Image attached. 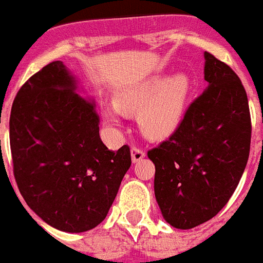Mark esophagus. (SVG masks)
<instances>
[{
	"label": "esophagus",
	"mask_w": 263,
	"mask_h": 263,
	"mask_svg": "<svg viewBox=\"0 0 263 263\" xmlns=\"http://www.w3.org/2000/svg\"><path fill=\"white\" fill-rule=\"evenodd\" d=\"M144 157H146V153L139 147H132L131 150V158H132V162L135 164V162H139L140 160H143Z\"/></svg>",
	"instance_id": "esophagus-1"
}]
</instances>
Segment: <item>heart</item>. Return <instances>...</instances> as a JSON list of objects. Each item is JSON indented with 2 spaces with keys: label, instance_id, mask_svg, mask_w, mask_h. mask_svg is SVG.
I'll list each match as a JSON object with an SVG mask.
<instances>
[{
  "label": "heart",
  "instance_id": "1",
  "mask_svg": "<svg viewBox=\"0 0 263 263\" xmlns=\"http://www.w3.org/2000/svg\"><path fill=\"white\" fill-rule=\"evenodd\" d=\"M191 83L183 73L171 78H153L139 86L120 91L115 97V106L102 110L105 121L119 125L121 113H138L140 129L150 139H165L183 121Z\"/></svg>",
  "mask_w": 263,
  "mask_h": 263
}]
</instances>
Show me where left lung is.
I'll use <instances>...</instances> for the list:
<instances>
[{
    "label": "left lung",
    "instance_id": "1",
    "mask_svg": "<svg viewBox=\"0 0 263 263\" xmlns=\"http://www.w3.org/2000/svg\"><path fill=\"white\" fill-rule=\"evenodd\" d=\"M208 87L179 128L147 153L156 165L154 194L165 221L191 229L216 216L236 190L251 142L249 99L239 76L208 51Z\"/></svg>",
    "mask_w": 263,
    "mask_h": 263
}]
</instances>
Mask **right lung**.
Segmentation results:
<instances>
[{"label": "right lung", "instance_id": "right-lung-1", "mask_svg": "<svg viewBox=\"0 0 263 263\" xmlns=\"http://www.w3.org/2000/svg\"><path fill=\"white\" fill-rule=\"evenodd\" d=\"M13 173L28 208L53 228L90 231L106 217L131 166L127 144L109 150L99 138L94 99L53 61L27 80L12 105Z\"/></svg>", "mask_w": 263, "mask_h": 263}]
</instances>
